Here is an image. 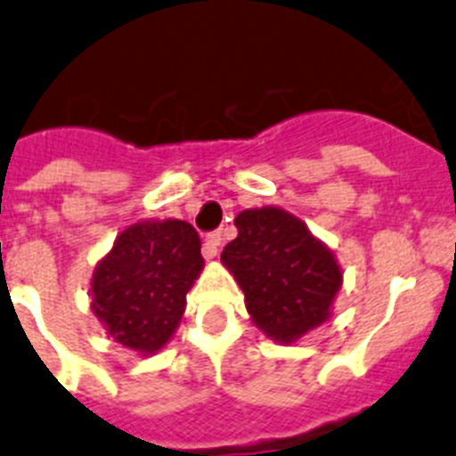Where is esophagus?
Here are the masks:
<instances>
[{
	"label": "esophagus",
	"mask_w": 456,
	"mask_h": 456,
	"mask_svg": "<svg viewBox=\"0 0 456 456\" xmlns=\"http://www.w3.org/2000/svg\"><path fill=\"white\" fill-rule=\"evenodd\" d=\"M220 242H223V233H220V232H211V233H208V236L204 238V245H202L204 258H216V256H218Z\"/></svg>",
	"instance_id": "esophagus-1"
}]
</instances>
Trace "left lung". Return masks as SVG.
Here are the masks:
<instances>
[{
	"label": "left lung",
	"instance_id": "obj_1",
	"mask_svg": "<svg viewBox=\"0 0 456 456\" xmlns=\"http://www.w3.org/2000/svg\"><path fill=\"white\" fill-rule=\"evenodd\" d=\"M236 229L220 258L245 292L258 329L276 342H295L326 322L342 272L305 224L265 207L238 214Z\"/></svg>",
	"mask_w": 456,
	"mask_h": 456
}]
</instances>
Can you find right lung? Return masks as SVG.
Masks as SVG:
<instances>
[{
    "label": "right lung",
    "instance_id": "obj_1",
    "mask_svg": "<svg viewBox=\"0 0 456 456\" xmlns=\"http://www.w3.org/2000/svg\"><path fill=\"white\" fill-rule=\"evenodd\" d=\"M200 245L184 220L132 224L114 240L94 272L92 308L118 344L155 353L168 342L204 265Z\"/></svg>",
    "mask_w": 456,
    "mask_h": 456
}]
</instances>
